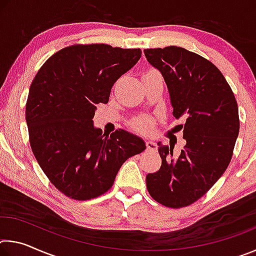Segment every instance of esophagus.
<instances>
[{"mask_svg":"<svg viewBox=\"0 0 256 256\" xmlns=\"http://www.w3.org/2000/svg\"><path fill=\"white\" fill-rule=\"evenodd\" d=\"M146 150H149V151H156V150H157V144H156V142L151 141V140H146Z\"/></svg>","mask_w":256,"mask_h":256,"instance_id":"34e87169","label":"esophagus"}]
</instances>
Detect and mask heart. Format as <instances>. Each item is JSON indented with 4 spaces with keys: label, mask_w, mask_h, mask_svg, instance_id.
Returning a JSON list of instances; mask_svg holds the SVG:
<instances>
[{
    "label": "heart",
    "mask_w": 256,
    "mask_h": 256,
    "mask_svg": "<svg viewBox=\"0 0 256 256\" xmlns=\"http://www.w3.org/2000/svg\"><path fill=\"white\" fill-rule=\"evenodd\" d=\"M146 73H159V72L157 70H154V68H150V70L146 71L144 74H146ZM152 125H154L152 118H146V116H140V118H136V120H133L131 123L132 128L141 133H148L150 130L152 128Z\"/></svg>",
    "instance_id": "b5f03b06"
}]
</instances>
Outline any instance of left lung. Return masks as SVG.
I'll list each match as a JSON object with an SVG mask.
<instances>
[{"label": "left lung", "mask_w": 256, "mask_h": 256, "mask_svg": "<svg viewBox=\"0 0 256 256\" xmlns=\"http://www.w3.org/2000/svg\"><path fill=\"white\" fill-rule=\"evenodd\" d=\"M144 52L162 72L174 118L185 120L180 128L186 140L177 159L174 146L158 144L162 167L146 175V188L154 201L178 209L204 196L227 170L240 133L238 106L230 86L209 60L177 46Z\"/></svg>", "instance_id": "obj_1"}]
</instances>
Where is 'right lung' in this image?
<instances>
[{"instance_id":"right-lung-1","label":"right lung","mask_w":256,"mask_h":256,"mask_svg":"<svg viewBox=\"0 0 256 256\" xmlns=\"http://www.w3.org/2000/svg\"><path fill=\"white\" fill-rule=\"evenodd\" d=\"M140 48L71 45L42 64L26 104L30 146L60 192L78 201L100 196L120 168L146 149L124 130L110 136L94 128L96 105L107 104L112 84L141 58Z\"/></svg>"}]
</instances>
